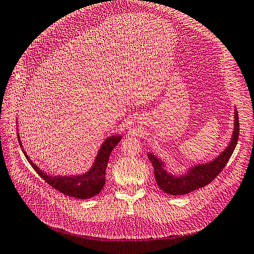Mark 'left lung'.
<instances>
[{"label":"left lung","instance_id":"left-lung-1","mask_svg":"<svg viewBox=\"0 0 254 254\" xmlns=\"http://www.w3.org/2000/svg\"><path fill=\"white\" fill-rule=\"evenodd\" d=\"M239 137V118L238 112L235 110V128L233 132L232 141L228 146L219 154L215 160L206 164H200L190 168L188 173L183 176H174L164 170V164L152 153L148 154L150 162L154 168V176L156 184L164 191L165 193L174 195L187 194L191 191L208 185L217 175L223 171L225 165L227 164L230 156L237 145Z\"/></svg>","mask_w":254,"mask_h":254}]
</instances>
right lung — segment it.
Instances as JSON below:
<instances>
[{"mask_svg":"<svg viewBox=\"0 0 254 254\" xmlns=\"http://www.w3.org/2000/svg\"><path fill=\"white\" fill-rule=\"evenodd\" d=\"M17 136H18V142L22 148L19 134L17 133ZM121 140V136H112L106 139L102 146H101L91 170L86 174L79 175V176H50L46 172L40 170L35 163H32V161L28 157L24 149H22V152H24L28 162H29L31 166L33 167V170L40 175V177L46 180L51 187H53L55 190H58L60 192L66 195L72 196V198L89 199L92 198L94 195H97L98 193H100V191L102 190L105 184V170L106 166H108L110 154L112 150L115 148V145L120 142Z\"/></svg>","mask_w":254,"mask_h":254,"instance_id":"1","label":"right lung"}]
</instances>
